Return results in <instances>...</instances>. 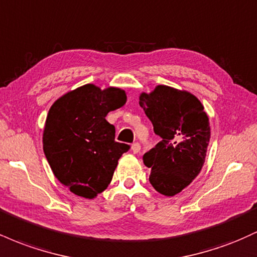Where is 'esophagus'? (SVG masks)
I'll return each mask as SVG.
<instances>
[{"mask_svg":"<svg viewBox=\"0 0 257 257\" xmlns=\"http://www.w3.org/2000/svg\"><path fill=\"white\" fill-rule=\"evenodd\" d=\"M140 144H138V143H135V144H133L132 145V151H133V153H138V152H140Z\"/></svg>","mask_w":257,"mask_h":257,"instance_id":"esophagus-1","label":"esophagus"}]
</instances>
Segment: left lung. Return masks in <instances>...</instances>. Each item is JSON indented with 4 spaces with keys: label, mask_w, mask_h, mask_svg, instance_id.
Wrapping results in <instances>:
<instances>
[{
    "label": "left lung",
    "mask_w": 257,
    "mask_h": 257,
    "mask_svg": "<svg viewBox=\"0 0 257 257\" xmlns=\"http://www.w3.org/2000/svg\"><path fill=\"white\" fill-rule=\"evenodd\" d=\"M139 99L153 131L162 138L143 157L151 168L149 180L157 192L173 197L202 170L210 141L209 117L193 94L168 85H157Z\"/></svg>",
    "instance_id": "obj_1"
}]
</instances>
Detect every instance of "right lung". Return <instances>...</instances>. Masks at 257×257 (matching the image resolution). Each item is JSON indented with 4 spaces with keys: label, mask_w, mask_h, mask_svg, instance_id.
Masks as SVG:
<instances>
[{
    "label": "right lung",
    "mask_w": 257,
    "mask_h": 257,
    "mask_svg": "<svg viewBox=\"0 0 257 257\" xmlns=\"http://www.w3.org/2000/svg\"><path fill=\"white\" fill-rule=\"evenodd\" d=\"M125 91L84 84L51 106L43 131V151L53 174L76 196L93 199L110 185L129 145L114 141L105 117L122 107Z\"/></svg>",
    "instance_id": "1"
}]
</instances>
